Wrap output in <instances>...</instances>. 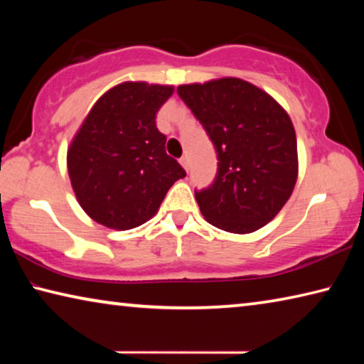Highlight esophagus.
Wrapping results in <instances>:
<instances>
[{"mask_svg": "<svg viewBox=\"0 0 364 364\" xmlns=\"http://www.w3.org/2000/svg\"><path fill=\"white\" fill-rule=\"evenodd\" d=\"M180 164L183 165V168H184V170H186V171L189 170V160H188V157H186V156H183V157L180 159Z\"/></svg>", "mask_w": 364, "mask_h": 364, "instance_id": "obj_1", "label": "esophagus"}]
</instances>
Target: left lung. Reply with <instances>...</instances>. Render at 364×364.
<instances>
[{"label":"left lung","instance_id":"1","mask_svg":"<svg viewBox=\"0 0 364 364\" xmlns=\"http://www.w3.org/2000/svg\"><path fill=\"white\" fill-rule=\"evenodd\" d=\"M217 151L210 186L194 191L208 223L245 234L273 220L297 181V139L286 110L239 78L176 90Z\"/></svg>","mask_w":364,"mask_h":364}]
</instances>
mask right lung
<instances>
[{"mask_svg":"<svg viewBox=\"0 0 364 364\" xmlns=\"http://www.w3.org/2000/svg\"><path fill=\"white\" fill-rule=\"evenodd\" d=\"M173 86L127 82L101 96L67 154L72 188L97 223L132 230L156 215L186 171L165 152L156 114Z\"/></svg>","mask_w":364,"mask_h":364,"instance_id":"obj_1","label":"right lung"}]
</instances>
